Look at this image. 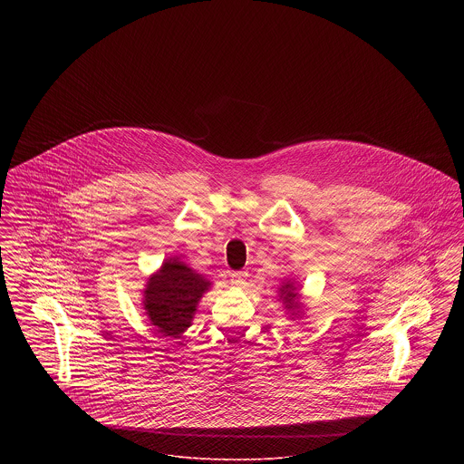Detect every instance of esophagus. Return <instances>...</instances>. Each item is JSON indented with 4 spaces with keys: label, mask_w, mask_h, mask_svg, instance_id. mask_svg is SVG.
I'll list each match as a JSON object with an SVG mask.
<instances>
[{
    "label": "esophagus",
    "mask_w": 464,
    "mask_h": 464,
    "mask_svg": "<svg viewBox=\"0 0 464 464\" xmlns=\"http://www.w3.org/2000/svg\"><path fill=\"white\" fill-rule=\"evenodd\" d=\"M246 276H248L246 271H235V273H231V276H229V282H231V285H235V287H243V285L246 284Z\"/></svg>",
    "instance_id": "esophagus-1"
}]
</instances>
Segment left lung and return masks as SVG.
<instances>
[{
    "label": "left lung",
    "instance_id": "1",
    "mask_svg": "<svg viewBox=\"0 0 464 464\" xmlns=\"http://www.w3.org/2000/svg\"><path fill=\"white\" fill-rule=\"evenodd\" d=\"M285 303H287L288 308H295L297 304H294L295 303V297H297V294L294 292V287L290 285V284H287L285 287L282 288V295H280Z\"/></svg>",
    "mask_w": 464,
    "mask_h": 464
}]
</instances>
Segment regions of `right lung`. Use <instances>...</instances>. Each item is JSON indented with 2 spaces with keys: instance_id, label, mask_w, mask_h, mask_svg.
<instances>
[{
  "instance_id": "1",
  "label": "right lung",
  "mask_w": 464,
  "mask_h": 464,
  "mask_svg": "<svg viewBox=\"0 0 464 464\" xmlns=\"http://www.w3.org/2000/svg\"><path fill=\"white\" fill-rule=\"evenodd\" d=\"M210 284L177 259L163 263L144 290V308L163 335H180L191 325L199 297Z\"/></svg>"
}]
</instances>
